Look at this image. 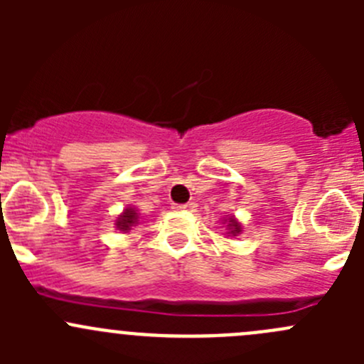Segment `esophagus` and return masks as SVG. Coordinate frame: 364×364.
I'll list each match as a JSON object with an SVG mask.
<instances>
[{"label": "esophagus", "mask_w": 364, "mask_h": 364, "mask_svg": "<svg viewBox=\"0 0 364 364\" xmlns=\"http://www.w3.org/2000/svg\"><path fill=\"white\" fill-rule=\"evenodd\" d=\"M186 208H188L186 204H172V209H174V211H185Z\"/></svg>", "instance_id": "esophagus-1"}]
</instances>
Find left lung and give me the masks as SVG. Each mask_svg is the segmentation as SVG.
<instances>
[{
  "label": "left lung",
  "instance_id": "left-lung-1",
  "mask_svg": "<svg viewBox=\"0 0 364 364\" xmlns=\"http://www.w3.org/2000/svg\"><path fill=\"white\" fill-rule=\"evenodd\" d=\"M225 222H227V230H229L227 234H230V236H237V234H241V223L237 222L234 216H229Z\"/></svg>",
  "mask_w": 364,
  "mask_h": 364
}]
</instances>
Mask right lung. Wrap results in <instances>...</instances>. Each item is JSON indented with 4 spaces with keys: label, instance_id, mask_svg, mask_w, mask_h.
Masks as SVG:
<instances>
[{
    "label": "right lung",
    "instance_id": "obj_1",
    "mask_svg": "<svg viewBox=\"0 0 364 364\" xmlns=\"http://www.w3.org/2000/svg\"><path fill=\"white\" fill-rule=\"evenodd\" d=\"M137 223H139L137 209L132 208V205H128V208L124 209L119 216H117V220L114 225H116V229L121 230V232H130L132 227H135Z\"/></svg>",
    "mask_w": 364,
    "mask_h": 364
}]
</instances>
